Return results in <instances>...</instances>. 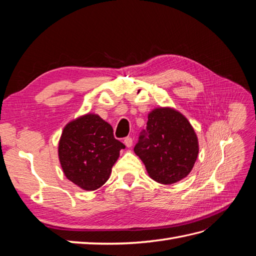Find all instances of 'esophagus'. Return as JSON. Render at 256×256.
Wrapping results in <instances>:
<instances>
[{"instance_id": "esophagus-1", "label": "esophagus", "mask_w": 256, "mask_h": 256, "mask_svg": "<svg viewBox=\"0 0 256 256\" xmlns=\"http://www.w3.org/2000/svg\"><path fill=\"white\" fill-rule=\"evenodd\" d=\"M132 138H131L130 136H127L125 138V140H124V144H125L127 147H131L132 146Z\"/></svg>"}]
</instances>
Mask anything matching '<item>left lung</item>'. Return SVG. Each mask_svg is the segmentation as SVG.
<instances>
[{"label":"left lung","mask_w":256,"mask_h":256,"mask_svg":"<svg viewBox=\"0 0 256 256\" xmlns=\"http://www.w3.org/2000/svg\"><path fill=\"white\" fill-rule=\"evenodd\" d=\"M148 176L159 184H171L187 177L198 156V140L184 115L170 106L148 113L146 130L134 146Z\"/></svg>","instance_id":"1"}]
</instances>
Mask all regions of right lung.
<instances>
[{"mask_svg": "<svg viewBox=\"0 0 256 256\" xmlns=\"http://www.w3.org/2000/svg\"><path fill=\"white\" fill-rule=\"evenodd\" d=\"M125 145L98 114L88 113L66 124L58 141V160L67 180L94 191L110 178L112 166Z\"/></svg>", "mask_w": 256, "mask_h": 256, "instance_id": "add662e5", "label": "right lung"}]
</instances>
